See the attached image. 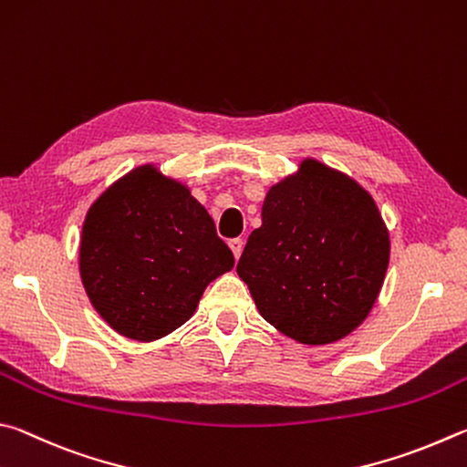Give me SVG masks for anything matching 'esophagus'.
<instances>
[{"mask_svg": "<svg viewBox=\"0 0 467 467\" xmlns=\"http://www.w3.org/2000/svg\"><path fill=\"white\" fill-rule=\"evenodd\" d=\"M229 248H232V252H234V256H235V260H238V258L242 256V248H244V242H242L240 238H234V240H229Z\"/></svg>", "mask_w": 467, "mask_h": 467, "instance_id": "obj_1", "label": "esophagus"}]
</instances>
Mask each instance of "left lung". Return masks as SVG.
<instances>
[{"label": "left lung", "instance_id": "obj_1", "mask_svg": "<svg viewBox=\"0 0 467 467\" xmlns=\"http://www.w3.org/2000/svg\"><path fill=\"white\" fill-rule=\"evenodd\" d=\"M388 265L389 232L373 196L345 171L306 158L268 188L238 275L268 324L322 347L365 322Z\"/></svg>", "mask_w": 467, "mask_h": 467}]
</instances>
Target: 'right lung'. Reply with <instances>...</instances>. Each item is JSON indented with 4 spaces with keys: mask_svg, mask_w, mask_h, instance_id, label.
I'll return each mask as SVG.
<instances>
[{
    "mask_svg": "<svg viewBox=\"0 0 467 467\" xmlns=\"http://www.w3.org/2000/svg\"><path fill=\"white\" fill-rule=\"evenodd\" d=\"M234 268L207 209L153 163L127 171L88 209L79 276L89 304L120 337L151 342L196 312L204 289Z\"/></svg>",
    "mask_w": 467,
    "mask_h": 467,
    "instance_id": "right-lung-1",
    "label": "right lung"
}]
</instances>
